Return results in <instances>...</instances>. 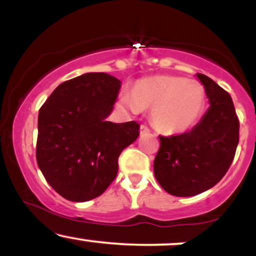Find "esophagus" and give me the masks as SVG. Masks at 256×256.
<instances>
[{
  "instance_id": "esophagus-1",
  "label": "esophagus",
  "mask_w": 256,
  "mask_h": 256,
  "mask_svg": "<svg viewBox=\"0 0 256 256\" xmlns=\"http://www.w3.org/2000/svg\"><path fill=\"white\" fill-rule=\"evenodd\" d=\"M140 134H146V132H149V128H146V125H140Z\"/></svg>"
}]
</instances>
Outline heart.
I'll return each mask as SVG.
<instances>
[{"label":"heart","instance_id":"1","mask_svg":"<svg viewBox=\"0 0 256 256\" xmlns=\"http://www.w3.org/2000/svg\"><path fill=\"white\" fill-rule=\"evenodd\" d=\"M204 89L198 82L158 76L140 79L134 90H122L118 108L126 116L152 110V125L162 134H182L196 124L204 108Z\"/></svg>","mask_w":256,"mask_h":256}]
</instances>
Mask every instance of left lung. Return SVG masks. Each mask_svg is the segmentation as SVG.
I'll use <instances>...</instances> for the list:
<instances>
[{
	"instance_id": "8db88e82",
	"label": "left lung",
	"mask_w": 256,
	"mask_h": 256,
	"mask_svg": "<svg viewBox=\"0 0 256 256\" xmlns=\"http://www.w3.org/2000/svg\"><path fill=\"white\" fill-rule=\"evenodd\" d=\"M210 107L186 134L161 137L154 174L165 192L189 198L210 189L225 176L238 144L240 122L231 96L198 73Z\"/></svg>"
}]
</instances>
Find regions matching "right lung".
<instances>
[{
    "instance_id": "1",
    "label": "right lung",
    "mask_w": 256,
    "mask_h": 256,
    "mask_svg": "<svg viewBox=\"0 0 256 256\" xmlns=\"http://www.w3.org/2000/svg\"><path fill=\"white\" fill-rule=\"evenodd\" d=\"M120 88L107 73H84L58 85L40 110L38 167L68 201L104 194L118 173L120 152L140 134L137 122H107Z\"/></svg>"
}]
</instances>
